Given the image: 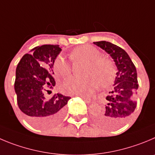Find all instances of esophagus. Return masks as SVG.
Instances as JSON below:
<instances>
[{"mask_svg":"<svg viewBox=\"0 0 155 155\" xmlns=\"http://www.w3.org/2000/svg\"><path fill=\"white\" fill-rule=\"evenodd\" d=\"M81 98H82L85 102H87V103H91V102H92V99H91L90 98L86 97V96H81Z\"/></svg>","mask_w":155,"mask_h":155,"instance_id":"34e87169","label":"esophagus"}]
</instances>
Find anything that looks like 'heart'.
Returning <instances> with one entry per match:
<instances>
[{"mask_svg": "<svg viewBox=\"0 0 155 155\" xmlns=\"http://www.w3.org/2000/svg\"><path fill=\"white\" fill-rule=\"evenodd\" d=\"M95 47L83 45L75 49L72 56L75 60L86 63L85 77L71 76L62 85L63 90L71 95H86L99 87H108L112 84L116 76V68L108 58L102 57ZM54 71L60 77L64 78L71 73V67L63 58H57L54 62Z\"/></svg>", "mask_w": 155, "mask_h": 155, "instance_id": "obj_1", "label": "heart"}]
</instances>
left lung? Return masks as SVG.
I'll return each instance as SVG.
<instances>
[{
	"label": "left lung",
	"mask_w": 155,
	"mask_h": 155,
	"mask_svg": "<svg viewBox=\"0 0 155 155\" xmlns=\"http://www.w3.org/2000/svg\"><path fill=\"white\" fill-rule=\"evenodd\" d=\"M93 43L110 55L118 69L113 90L105 98V108L94 115L95 121L101 126L115 129L126 123L136 108L135 97L138 88L136 68L121 47L107 41Z\"/></svg>",
	"instance_id": "8db88e82"
}]
</instances>
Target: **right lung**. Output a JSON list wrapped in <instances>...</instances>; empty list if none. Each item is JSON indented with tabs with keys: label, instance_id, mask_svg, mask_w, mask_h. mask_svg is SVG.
Returning <instances> with one entry per match:
<instances>
[{
	"label": "right lung",
	"instance_id": "right-lung-1",
	"mask_svg": "<svg viewBox=\"0 0 155 155\" xmlns=\"http://www.w3.org/2000/svg\"><path fill=\"white\" fill-rule=\"evenodd\" d=\"M62 49L59 45L39 46L21 58L16 69L14 89L17 105L27 121L39 128L53 126L64 115L66 105L70 99L56 93H47L56 86L52 75L56 56Z\"/></svg>",
	"mask_w": 155,
	"mask_h": 155
}]
</instances>
